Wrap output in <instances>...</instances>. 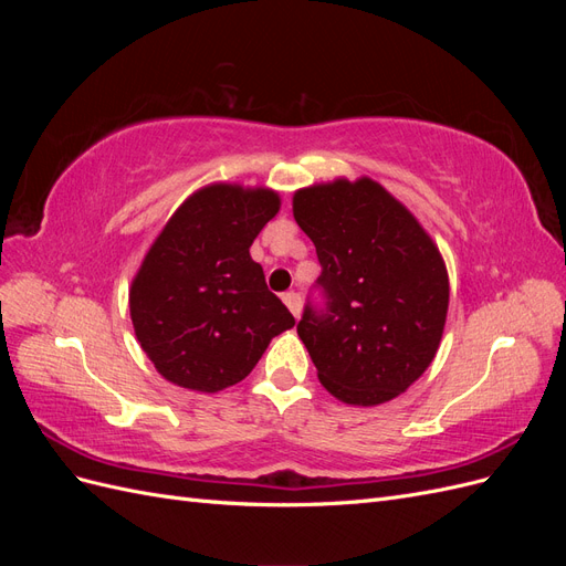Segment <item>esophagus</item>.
Listing matches in <instances>:
<instances>
[{
    "label": "esophagus",
    "mask_w": 566,
    "mask_h": 566,
    "mask_svg": "<svg viewBox=\"0 0 566 566\" xmlns=\"http://www.w3.org/2000/svg\"><path fill=\"white\" fill-rule=\"evenodd\" d=\"M283 302L290 312H293L295 318H300V312H302V297L295 293V290H290V293L283 295Z\"/></svg>",
    "instance_id": "1"
}]
</instances>
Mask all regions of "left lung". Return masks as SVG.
I'll return each instance as SVG.
<instances>
[{
	"instance_id": "left-lung-1",
	"label": "left lung",
	"mask_w": 566,
	"mask_h": 566,
	"mask_svg": "<svg viewBox=\"0 0 566 566\" xmlns=\"http://www.w3.org/2000/svg\"><path fill=\"white\" fill-rule=\"evenodd\" d=\"M300 229L321 264L297 335L333 397L375 406L432 364L449 312V276L432 238L370 179L302 188Z\"/></svg>"
}]
</instances>
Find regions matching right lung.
Instances as JSON below:
<instances>
[{
    "label": "right lung",
    "instance_id": "right-lung-1",
    "mask_svg": "<svg viewBox=\"0 0 566 566\" xmlns=\"http://www.w3.org/2000/svg\"><path fill=\"white\" fill-rule=\"evenodd\" d=\"M266 188L214 184L167 221L129 290L136 339L165 380L219 391L248 378L295 318L250 245L279 212Z\"/></svg>",
    "mask_w": 566,
    "mask_h": 566
}]
</instances>
